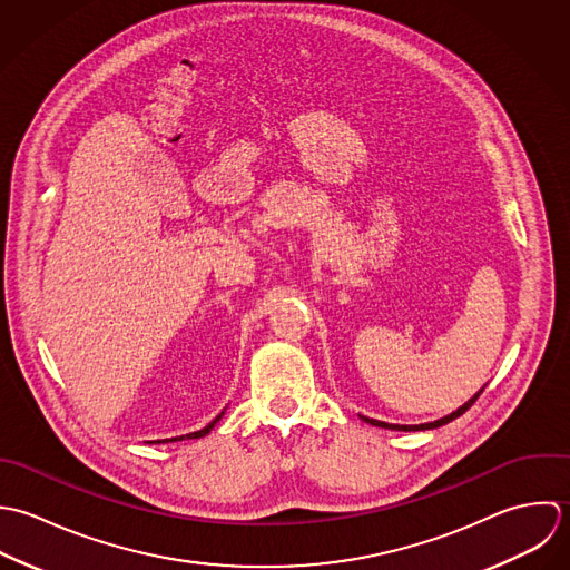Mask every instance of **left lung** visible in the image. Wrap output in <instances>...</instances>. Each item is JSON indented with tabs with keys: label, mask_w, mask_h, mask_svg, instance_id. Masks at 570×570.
Returning <instances> with one entry per match:
<instances>
[{
	"label": "left lung",
	"mask_w": 570,
	"mask_h": 570,
	"mask_svg": "<svg viewBox=\"0 0 570 570\" xmlns=\"http://www.w3.org/2000/svg\"><path fill=\"white\" fill-rule=\"evenodd\" d=\"M484 390V387H482ZM482 390L480 392H475L464 405H460L455 412L452 414H448V416H443V419H439V421H434V423H421V425H392V423H385V421H376V419H367V416H361V421H365V423H370V425H374V428H385V430H396V432H421V430H436V428H443V425H448V423H452L454 419H458L460 414H464L473 403H475V399L482 394Z\"/></svg>",
	"instance_id": "left-lung-1"
}]
</instances>
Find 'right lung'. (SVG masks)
<instances>
[{
  "label": "right lung",
  "instance_id": "right-lung-1",
  "mask_svg": "<svg viewBox=\"0 0 570 570\" xmlns=\"http://www.w3.org/2000/svg\"><path fill=\"white\" fill-rule=\"evenodd\" d=\"M223 416H225V412H220V414H218V416H216V419H214V421H212V423H209V425H207V428H205V430H200V432H191V434H187V439H203V436H207V434H209V432H212V430H214V428H216V423H218V421H220V419H223ZM183 439H185V436H180V439H171V441H183ZM158 443H160V441H158Z\"/></svg>",
  "mask_w": 570,
  "mask_h": 570
}]
</instances>
